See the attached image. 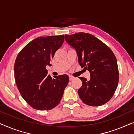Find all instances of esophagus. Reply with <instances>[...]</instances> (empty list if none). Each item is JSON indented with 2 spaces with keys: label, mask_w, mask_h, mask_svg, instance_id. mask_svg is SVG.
Listing matches in <instances>:
<instances>
[{
  "label": "esophagus",
  "mask_w": 134,
  "mask_h": 134,
  "mask_svg": "<svg viewBox=\"0 0 134 134\" xmlns=\"http://www.w3.org/2000/svg\"><path fill=\"white\" fill-rule=\"evenodd\" d=\"M69 80H73L74 79V77L72 76H69Z\"/></svg>",
  "instance_id": "1"
}]
</instances>
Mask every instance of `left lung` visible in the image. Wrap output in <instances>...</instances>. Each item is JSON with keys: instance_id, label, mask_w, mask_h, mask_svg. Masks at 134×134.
<instances>
[{"instance_id": "8db88e82", "label": "left lung", "mask_w": 134, "mask_h": 134, "mask_svg": "<svg viewBox=\"0 0 134 134\" xmlns=\"http://www.w3.org/2000/svg\"><path fill=\"white\" fill-rule=\"evenodd\" d=\"M67 43L76 50L82 68L90 73V79L80 77L82 85L78 94L85 104L100 106L112 98L118 86L117 60L107 45L92 35L80 32L65 36Z\"/></svg>"}]
</instances>
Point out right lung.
<instances>
[{
  "instance_id": "obj_1",
  "label": "right lung",
  "mask_w": 134,
  "mask_h": 134,
  "mask_svg": "<svg viewBox=\"0 0 134 134\" xmlns=\"http://www.w3.org/2000/svg\"><path fill=\"white\" fill-rule=\"evenodd\" d=\"M64 42V35L41 36L22 49L14 63L16 85L24 99L34 109H52L60 103L69 77L64 74L52 77L47 65Z\"/></svg>"
}]
</instances>
